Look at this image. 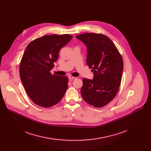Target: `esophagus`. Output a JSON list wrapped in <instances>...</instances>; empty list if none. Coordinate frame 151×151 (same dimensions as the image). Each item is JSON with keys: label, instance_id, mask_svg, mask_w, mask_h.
Segmentation results:
<instances>
[{"label": "esophagus", "instance_id": "34e87169", "mask_svg": "<svg viewBox=\"0 0 151 151\" xmlns=\"http://www.w3.org/2000/svg\"><path fill=\"white\" fill-rule=\"evenodd\" d=\"M76 77H74V76H68V79L70 80V81H72L73 80H74V79H75Z\"/></svg>", "mask_w": 151, "mask_h": 151}]
</instances>
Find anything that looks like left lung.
Masks as SVG:
<instances>
[{
    "mask_svg": "<svg viewBox=\"0 0 151 151\" xmlns=\"http://www.w3.org/2000/svg\"><path fill=\"white\" fill-rule=\"evenodd\" d=\"M76 38L87 46L86 63L93 72L92 80L83 79L82 97L89 105L103 107L119 91L124 68L122 56L111 40L105 35L86 33Z\"/></svg>",
    "mask_w": 151,
    "mask_h": 151,
    "instance_id": "8db88e82",
    "label": "left lung"
}]
</instances>
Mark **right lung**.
<instances>
[{
	"label": "right lung",
	"instance_id": "obj_1",
	"mask_svg": "<svg viewBox=\"0 0 151 151\" xmlns=\"http://www.w3.org/2000/svg\"><path fill=\"white\" fill-rule=\"evenodd\" d=\"M73 37L46 35L32 41L23 54L19 75L25 90L35 104L49 108L59 103L68 88V78L52 75L59 52Z\"/></svg>",
	"mask_w": 151,
	"mask_h": 151
}]
</instances>
